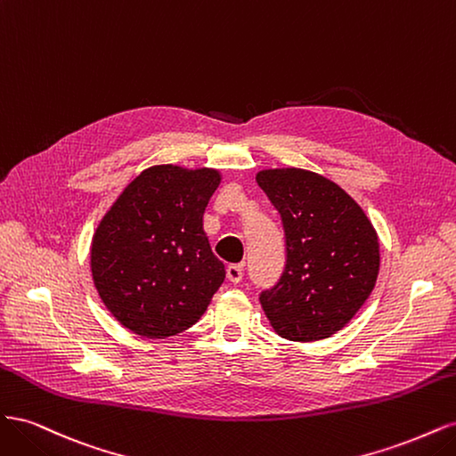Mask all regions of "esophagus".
Returning a JSON list of instances; mask_svg holds the SVG:
<instances>
[{"label": "esophagus", "mask_w": 456, "mask_h": 456, "mask_svg": "<svg viewBox=\"0 0 456 456\" xmlns=\"http://www.w3.org/2000/svg\"><path fill=\"white\" fill-rule=\"evenodd\" d=\"M226 278L230 283H240L243 278V265H230L226 266Z\"/></svg>", "instance_id": "1"}]
</instances>
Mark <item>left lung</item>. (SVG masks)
I'll list each match as a JSON object with an SVG mask.
<instances>
[{
	"mask_svg": "<svg viewBox=\"0 0 456 456\" xmlns=\"http://www.w3.org/2000/svg\"><path fill=\"white\" fill-rule=\"evenodd\" d=\"M281 215L285 270L258 300L270 325L293 342L335 335L363 306L379 278L380 245L369 216L330 178L300 167L256 173Z\"/></svg>",
	"mask_w": 456,
	"mask_h": 456,
	"instance_id": "obj_1",
	"label": "left lung"
}]
</instances>
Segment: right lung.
<instances>
[{
    "mask_svg": "<svg viewBox=\"0 0 456 456\" xmlns=\"http://www.w3.org/2000/svg\"><path fill=\"white\" fill-rule=\"evenodd\" d=\"M223 175L151 165L123 188L91 240V275L108 312L134 335L167 338L194 325L226 272L203 230Z\"/></svg>",
    "mask_w": 456,
    "mask_h": 456,
    "instance_id": "add662e5",
    "label": "right lung"
}]
</instances>
